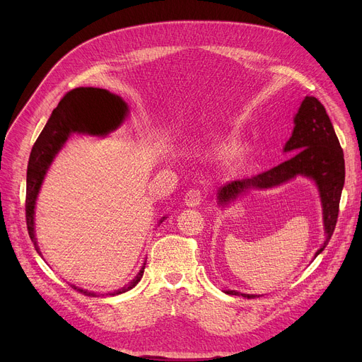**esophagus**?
<instances>
[{
    "label": "esophagus",
    "instance_id": "esophagus-1",
    "mask_svg": "<svg viewBox=\"0 0 362 362\" xmlns=\"http://www.w3.org/2000/svg\"><path fill=\"white\" fill-rule=\"evenodd\" d=\"M204 201V195L199 191V189H191V191H187L185 195V204L187 206H198L201 202Z\"/></svg>",
    "mask_w": 362,
    "mask_h": 362
}]
</instances>
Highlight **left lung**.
Instances as JSON below:
<instances>
[{
  "label": "left lung",
  "instance_id": "left-lung-1",
  "mask_svg": "<svg viewBox=\"0 0 362 362\" xmlns=\"http://www.w3.org/2000/svg\"><path fill=\"white\" fill-rule=\"evenodd\" d=\"M292 136L283 151L293 154L288 161L264 171L252 177H243L226 183L217 192L218 205L226 206L236 201L251 189H270L288 182L296 176L313 179L318 187L322 205V223H325L326 240L315 252H322L329 243L339 216V202L345 183L344 151L334 133L326 108L315 97H305L293 119ZM227 295L255 298L259 295L226 291Z\"/></svg>",
  "mask_w": 362,
  "mask_h": 362
}]
</instances>
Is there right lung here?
Masks as SVG:
<instances>
[{"label": "right lung", "instance_id": "right-lung-1", "mask_svg": "<svg viewBox=\"0 0 362 362\" xmlns=\"http://www.w3.org/2000/svg\"><path fill=\"white\" fill-rule=\"evenodd\" d=\"M126 111L127 105L120 97L110 93L107 89L100 88H76L67 92L57 108H54L51 117L48 119L44 130L37 136L32 148L26 176V224L35 250L40 255V246H37L35 238V204L51 163L54 161L55 156L59 154V151L63 148L66 141L70 138L71 133L105 135L107 132L116 129L122 123L126 116ZM144 270L145 262L138 276L127 286L107 295L114 296L135 288L144 276ZM71 288L89 296L95 295L93 292L76 288L73 284Z\"/></svg>", "mask_w": 362, "mask_h": 362}]
</instances>
